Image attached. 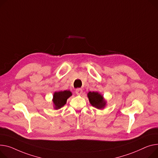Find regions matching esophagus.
<instances>
[{
    "instance_id": "obj_1",
    "label": "esophagus",
    "mask_w": 158,
    "mask_h": 158,
    "mask_svg": "<svg viewBox=\"0 0 158 158\" xmlns=\"http://www.w3.org/2000/svg\"><path fill=\"white\" fill-rule=\"evenodd\" d=\"M76 93L77 94H78V95H80V94H82V89L81 88H77L76 89Z\"/></svg>"
}]
</instances>
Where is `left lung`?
Returning a JSON list of instances; mask_svg holds the SVG:
<instances>
[{"instance_id":"left-lung-1","label":"left lung","mask_w":158,"mask_h":158,"mask_svg":"<svg viewBox=\"0 0 158 158\" xmlns=\"http://www.w3.org/2000/svg\"><path fill=\"white\" fill-rule=\"evenodd\" d=\"M88 98L91 106L98 109H103L107 106V101L103 96L97 91L88 93Z\"/></svg>"}]
</instances>
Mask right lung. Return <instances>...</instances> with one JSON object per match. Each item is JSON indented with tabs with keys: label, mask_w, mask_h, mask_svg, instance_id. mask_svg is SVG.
Returning a JSON list of instances; mask_svg holds the SVG:
<instances>
[{
	"label": "right lung",
	"mask_w": 158,
	"mask_h": 158,
	"mask_svg": "<svg viewBox=\"0 0 158 158\" xmlns=\"http://www.w3.org/2000/svg\"><path fill=\"white\" fill-rule=\"evenodd\" d=\"M72 93L70 90L55 91L52 100L54 109L58 110L64 107L67 103V99L72 96Z\"/></svg>",
	"instance_id": "obj_1"
}]
</instances>
